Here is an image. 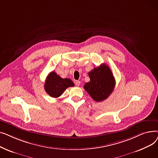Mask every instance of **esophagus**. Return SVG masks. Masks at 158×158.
<instances>
[{"instance_id":"34e87169","label":"esophagus","mask_w":158,"mask_h":158,"mask_svg":"<svg viewBox=\"0 0 158 158\" xmlns=\"http://www.w3.org/2000/svg\"><path fill=\"white\" fill-rule=\"evenodd\" d=\"M75 84H76V85L77 86H79L81 84V82L79 81H75Z\"/></svg>"}]
</instances>
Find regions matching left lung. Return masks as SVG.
<instances>
[{
    "mask_svg": "<svg viewBox=\"0 0 158 158\" xmlns=\"http://www.w3.org/2000/svg\"><path fill=\"white\" fill-rule=\"evenodd\" d=\"M89 82L84 86L85 89L96 102L104 101L113 92L115 79L108 66L102 64L88 73Z\"/></svg>",
    "mask_w": 158,
    "mask_h": 158,
    "instance_id": "8db88e82",
    "label": "left lung"
}]
</instances>
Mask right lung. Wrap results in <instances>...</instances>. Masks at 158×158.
<instances>
[{"label":"right lung","instance_id":"obj_1","mask_svg":"<svg viewBox=\"0 0 158 158\" xmlns=\"http://www.w3.org/2000/svg\"><path fill=\"white\" fill-rule=\"evenodd\" d=\"M74 86L73 82L70 79H62L54 71L50 73L46 78L44 88L45 92L52 97L57 98L61 95L69 87Z\"/></svg>","mask_w":158,"mask_h":158}]
</instances>
